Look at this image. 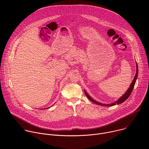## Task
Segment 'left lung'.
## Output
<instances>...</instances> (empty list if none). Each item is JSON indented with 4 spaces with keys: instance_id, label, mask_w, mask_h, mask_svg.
Here are the masks:
<instances>
[{
    "instance_id": "1",
    "label": "left lung",
    "mask_w": 149,
    "mask_h": 149,
    "mask_svg": "<svg viewBox=\"0 0 149 149\" xmlns=\"http://www.w3.org/2000/svg\"><path fill=\"white\" fill-rule=\"evenodd\" d=\"M138 66H137V64L136 63V74L135 75V77L132 82V84H130V87L129 88V89L127 90V91L125 92V93L121 97H120V98H119L118 100H117L116 101H115L113 103H111V104H102V103H100V102H98L96 101H95L94 100H93L88 94L87 93L86 91V90H84V93L85 94H86V95L87 96V97L92 102H93L94 103H95V104H97V105H102V106H106V107H109V106H113V105H115L116 104H121L122 102H123L124 101H125L127 98H128L130 96V95L131 94V93L132 92L133 90V88L134 87V84H135V82H136V81L137 78V76H138Z\"/></svg>"
}]
</instances>
